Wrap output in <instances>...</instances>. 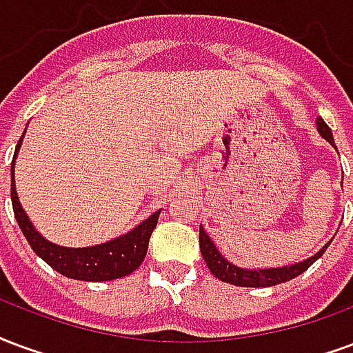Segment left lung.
<instances>
[{
	"mask_svg": "<svg viewBox=\"0 0 353 353\" xmlns=\"http://www.w3.org/2000/svg\"><path fill=\"white\" fill-rule=\"evenodd\" d=\"M316 125H318L321 137L325 139L331 146H335V139H333V133L329 130L327 123L323 122L321 118H318ZM329 244H331V241L321 250L316 252L314 256H310L308 259H303L299 263L271 267V269H246V267H236L235 263H231L230 259L223 258L220 250L216 248V244L212 243V239L208 236L207 231L203 230V225H199V248H201V256L208 269H210V272L218 280L233 285H241V288H269V285L284 284L288 280L299 276L301 272L307 271L316 259L321 258V254L325 252Z\"/></svg>",
	"mask_w": 353,
	"mask_h": 353,
	"instance_id": "1",
	"label": "left lung"
}]
</instances>
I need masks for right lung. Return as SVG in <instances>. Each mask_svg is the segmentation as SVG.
Masks as SVG:
<instances>
[{
  "label": "right lung",
  "mask_w": 353,
  "mask_h": 353,
  "mask_svg": "<svg viewBox=\"0 0 353 353\" xmlns=\"http://www.w3.org/2000/svg\"><path fill=\"white\" fill-rule=\"evenodd\" d=\"M22 139L24 135L18 141L11 163V201L14 218L33 252L50 265L54 271H58L68 279L84 280V282H107V280L122 279L139 269V265L143 263L146 256L148 241H150L152 231L156 230L161 210H156L145 222L135 225L125 235L117 236L107 243L95 244V246L68 248V246L46 241L45 236L33 228L30 216L26 214V210L18 201L17 186H14V159L22 146Z\"/></svg>",
  "instance_id": "add662e5"
}]
</instances>
